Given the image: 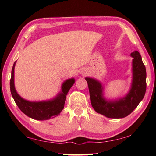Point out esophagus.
Segmentation results:
<instances>
[{
	"instance_id": "obj_1",
	"label": "esophagus",
	"mask_w": 156,
	"mask_h": 156,
	"mask_svg": "<svg viewBox=\"0 0 156 156\" xmlns=\"http://www.w3.org/2000/svg\"><path fill=\"white\" fill-rule=\"evenodd\" d=\"M80 74L82 75V76H87V75H88V72H87V71L85 70V69H83L80 72Z\"/></svg>"
}]
</instances>
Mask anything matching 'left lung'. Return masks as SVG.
I'll list each match as a JSON object with an SVG mask.
<instances>
[{
  "label": "left lung",
  "instance_id": "left-lung-1",
  "mask_svg": "<svg viewBox=\"0 0 156 156\" xmlns=\"http://www.w3.org/2000/svg\"><path fill=\"white\" fill-rule=\"evenodd\" d=\"M133 80L130 90L125 97L108 101L103 97V87L94 78H85L87 82L91 105L94 110L109 118H122L130 114L143 99L147 89L146 68L140 53L132 52Z\"/></svg>",
  "mask_w": 156,
  "mask_h": 156
}]
</instances>
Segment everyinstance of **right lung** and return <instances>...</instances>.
Wrapping results in <instances>:
<instances>
[{"label": "right lung", "instance_id": "obj_1", "mask_svg": "<svg viewBox=\"0 0 156 156\" xmlns=\"http://www.w3.org/2000/svg\"><path fill=\"white\" fill-rule=\"evenodd\" d=\"M13 65L10 79V91L16 104L26 115L34 120H46L60 114L64 109L66 96L75 83L74 78L68 79L62 84V91L54 98L47 101L30 102L21 98L17 94L14 86V67Z\"/></svg>", "mask_w": 156, "mask_h": 156}]
</instances>
